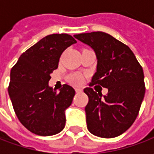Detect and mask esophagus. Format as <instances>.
I'll return each mask as SVG.
<instances>
[{
  "label": "esophagus",
  "instance_id": "esophagus-1",
  "mask_svg": "<svg viewBox=\"0 0 154 154\" xmlns=\"http://www.w3.org/2000/svg\"><path fill=\"white\" fill-rule=\"evenodd\" d=\"M75 92L77 93H80V92H82V89L81 88H75Z\"/></svg>",
  "mask_w": 154,
  "mask_h": 154
}]
</instances>
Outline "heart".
<instances>
[{"mask_svg": "<svg viewBox=\"0 0 154 154\" xmlns=\"http://www.w3.org/2000/svg\"><path fill=\"white\" fill-rule=\"evenodd\" d=\"M82 76L80 75V74H74L72 77H71V81H72V83L74 84V85H80L81 83H82Z\"/></svg>", "mask_w": 154, "mask_h": 154, "instance_id": "heart-1", "label": "heart"}]
</instances>
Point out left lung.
<instances>
[{
	"mask_svg": "<svg viewBox=\"0 0 154 154\" xmlns=\"http://www.w3.org/2000/svg\"><path fill=\"white\" fill-rule=\"evenodd\" d=\"M74 37L92 47L98 59L90 86L108 89L104 96L91 87L84 89L89 98L85 108L87 128L98 137H116L139 114L146 91L143 69L128 46L109 34L93 32Z\"/></svg>",
	"mask_w": 154,
	"mask_h": 154,
	"instance_id": "8db88e82",
	"label": "left lung"
}]
</instances>
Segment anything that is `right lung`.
Returning <instances> with one entry per match:
<instances>
[{"instance_id": "obj_1", "label": "right lung", "mask_w": 154, "mask_h": 154, "mask_svg": "<svg viewBox=\"0 0 154 154\" xmlns=\"http://www.w3.org/2000/svg\"><path fill=\"white\" fill-rule=\"evenodd\" d=\"M76 40L68 34H51L29 48L11 69L8 94L21 123L32 133L50 136L65 127V109L75 91L63 85L56 92L49 86L62 52Z\"/></svg>"}]
</instances>
